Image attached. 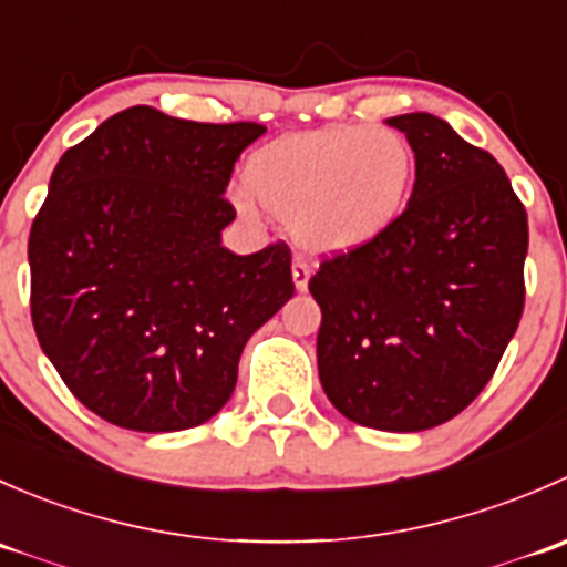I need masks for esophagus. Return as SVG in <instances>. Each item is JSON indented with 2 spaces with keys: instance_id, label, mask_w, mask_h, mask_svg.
<instances>
[{
  "instance_id": "34e87169",
  "label": "esophagus",
  "mask_w": 567,
  "mask_h": 567,
  "mask_svg": "<svg viewBox=\"0 0 567 567\" xmlns=\"http://www.w3.org/2000/svg\"><path fill=\"white\" fill-rule=\"evenodd\" d=\"M293 285L296 290H301V293H305L307 285H310V266H307L301 257H296L293 260Z\"/></svg>"
}]
</instances>
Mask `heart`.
<instances>
[{
    "label": "heart",
    "mask_w": 567,
    "mask_h": 567,
    "mask_svg": "<svg viewBox=\"0 0 567 567\" xmlns=\"http://www.w3.org/2000/svg\"><path fill=\"white\" fill-rule=\"evenodd\" d=\"M249 192L290 221L299 247L316 257L368 249L400 219L414 186V151L394 128L329 125L271 142L249 158ZM236 208L255 216L247 192Z\"/></svg>",
    "instance_id": "heart-1"
}]
</instances>
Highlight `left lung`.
<instances>
[{
  "label": "left lung",
  "instance_id": "left-lung-1",
  "mask_svg": "<svg viewBox=\"0 0 567 567\" xmlns=\"http://www.w3.org/2000/svg\"><path fill=\"white\" fill-rule=\"evenodd\" d=\"M414 151L409 205L368 249L320 262L318 375L342 416L416 433L461 414L524 312L527 210L491 153L427 112L398 114Z\"/></svg>",
  "mask_w": 567,
  "mask_h": 567
}]
</instances>
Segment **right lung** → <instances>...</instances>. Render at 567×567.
Listing matches in <instances>:
<instances>
[{"instance_id": "1", "label": "right lung", "mask_w": 567, "mask_h": 567, "mask_svg": "<svg viewBox=\"0 0 567 567\" xmlns=\"http://www.w3.org/2000/svg\"><path fill=\"white\" fill-rule=\"evenodd\" d=\"M257 123L131 106L68 147L30 233L32 323L65 386L140 433L219 414L244 346L293 296L285 244L236 255L221 230Z\"/></svg>"}]
</instances>
